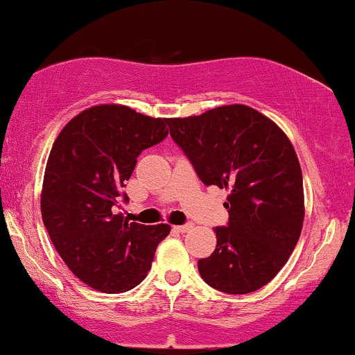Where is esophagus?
Segmentation results:
<instances>
[{
	"mask_svg": "<svg viewBox=\"0 0 355 355\" xmlns=\"http://www.w3.org/2000/svg\"><path fill=\"white\" fill-rule=\"evenodd\" d=\"M173 228L177 230V232H180V233H185V232H189V230L193 228V225H191V223H185V225H177V226H173Z\"/></svg>",
	"mask_w": 355,
	"mask_h": 355,
	"instance_id": "1",
	"label": "esophagus"
}]
</instances>
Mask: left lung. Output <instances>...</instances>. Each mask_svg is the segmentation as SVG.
Masks as SVG:
<instances>
[{"instance_id": "left-lung-1", "label": "left lung", "mask_w": 355, "mask_h": 355, "mask_svg": "<svg viewBox=\"0 0 355 355\" xmlns=\"http://www.w3.org/2000/svg\"><path fill=\"white\" fill-rule=\"evenodd\" d=\"M166 123L200 180L230 190L228 226L215 228L216 248L198 259L200 276L228 294L263 288L288 263L304 221L302 172L291 140L243 104Z\"/></svg>"}]
</instances>
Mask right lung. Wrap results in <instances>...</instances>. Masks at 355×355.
<instances>
[{"instance_id": "add662e5", "label": "right lung", "mask_w": 355, "mask_h": 355, "mask_svg": "<svg viewBox=\"0 0 355 355\" xmlns=\"http://www.w3.org/2000/svg\"><path fill=\"white\" fill-rule=\"evenodd\" d=\"M166 121L101 104L71 119L54 140L42 182V221L62 261L89 288L109 294L135 288L168 236L170 225L130 223L115 213L137 157L168 135Z\"/></svg>"}]
</instances>
